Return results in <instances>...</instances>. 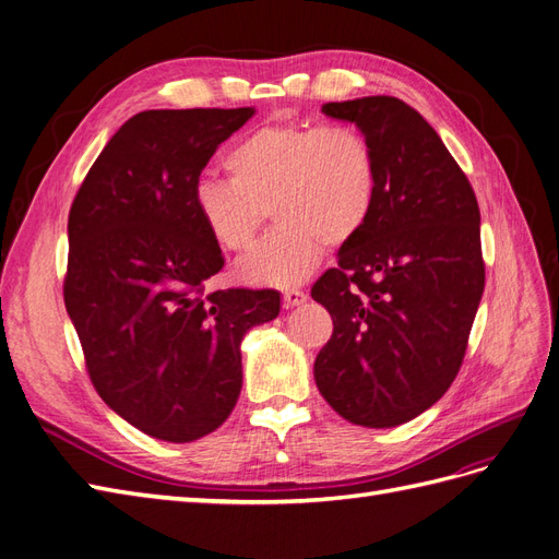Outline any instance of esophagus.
I'll use <instances>...</instances> for the list:
<instances>
[{"label":"esophagus","instance_id":"1","mask_svg":"<svg viewBox=\"0 0 559 559\" xmlns=\"http://www.w3.org/2000/svg\"><path fill=\"white\" fill-rule=\"evenodd\" d=\"M308 300V294L302 289H284L282 292V302L284 308H296V306H302V302Z\"/></svg>","mask_w":559,"mask_h":559}]
</instances>
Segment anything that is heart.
I'll return each instance as SVG.
<instances>
[{
	"label": "heart",
	"mask_w": 559,
	"mask_h": 559,
	"mask_svg": "<svg viewBox=\"0 0 559 559\" xmlns=\"http://www.w3.org/2000/svg\"><path fill=\"white\" fill-rule=\"evenodd\" d=\"M230 179L200 177L193 207L216 247L245 251L267 210L277 230L238 265L240 280L292 286L329 247L352 242L378 200V158L357 128L267 123L224 156Z\"/></svg>",
	"instance_id": "b5f03b06"
}]
</instances>
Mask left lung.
Wrapping results in <instances>:
<instances>
[{"label": "left lung", "mask_w": 559, "mask_h": 559, "mask_svg": "<svg viewBox=\"0 0 559 559\" xmlns=\"http://www.w3.org/2000/svg\"><path fill=\"white\" fill-rule=\"evenodd\" d=\"M321 111L361 130L380 181L368 224L312 286L333 319L314 382L352 425L389 429L431 408L460 373L485 289L480 210L443 140L403 99Z\"/></svg>", "instance_id": "1"}]
</instances>
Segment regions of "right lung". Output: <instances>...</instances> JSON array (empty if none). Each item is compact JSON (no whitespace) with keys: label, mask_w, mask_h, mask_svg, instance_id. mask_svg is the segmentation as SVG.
<instances>
[{"label":"right lung","mask_w":559,"mask_h":559,"mask_svg":"<svg viewBox=\"0 0 559 559\" xmlns=\"http://www.w3.org/2000/svg\"><path fill=\"white\" fill-rule=\"evenodd\" d=\"M253 116L148 109L126 121L72 202L64 308L93 386L134 429L191 443L228 419L242 389L240 343L280 314L273 289L207 292L224 267L193 186Z\"/></svg>","instance_id":"obj_1"}]
</instances>
